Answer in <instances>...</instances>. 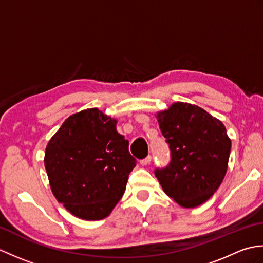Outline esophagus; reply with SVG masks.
Instances as JSON below:
<instances>
[{
    "mask_svg": "<svg viewBox=\"0 0 263 263\" xmlns=\"http://www.w3.org/2000/svg\"><path fill=\"white\" fill-rule=\"evenodd\" d=\"M150 161H152V156H148V157H146L144 159L140 160V164H141L142 166H147V165L150 164Z\"/></svg>",
    "mask_w": 263,
    "mask_h": 263,
    "instance_id": "1",
    "label": "esophagus"
}]
</instances>
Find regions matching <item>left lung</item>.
<instances>
[{
  "label": "left lung",
  "mask_w": 263,
  "mask_h": 263,
  "mask_svg": "<svg viewBox=\"0 0 263 263\" xmlns=\"http://www.w3.org/2000/svg\"><path fill=\"white\" fill-rule=\"evenodd\" d=\"M156 117L172 159L155 175L177 204L195 208L212 197L226 175L232 147L226 127L203 108L182 102Z\"/></svg>",
  "instance_id": "8db88e82"
}]
</instances>
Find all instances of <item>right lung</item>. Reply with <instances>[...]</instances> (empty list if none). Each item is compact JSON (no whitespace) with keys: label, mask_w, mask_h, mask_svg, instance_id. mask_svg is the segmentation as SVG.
Wrapping results in <instances>:
<instances>
[{"label":"right lung","mask_w":263,"mask_h":263,"mask_svg":"<svg viewBox=\"0 0 263 263\" xmlns=\"http://www.w3.org/2000/svg\"><path fill=\"white\" fill-rule=\"evenodd\" d=\"M116 123L98 108L83 109L69 116L46 146L44 164L54 197L80 219L107 217L136 166Z\"/></svg>","instance_id":"add662e5"}]
</instances>
